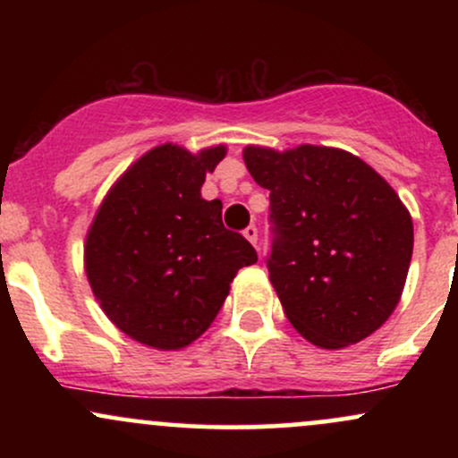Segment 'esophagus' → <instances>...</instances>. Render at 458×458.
Returning a JSON list of instances; mask_svg holds the SVG:
<instances>
[{"label":"esophagus","mask_w":458,"mask_h":458,"mask_svg":"<svg viewBox=\"0 0 458 458\" xmlns=\"http://www.w3.org/2000/svg\"><path fill=\"white\" fill-rule=\"evenodd\" d=\"M243 234L251 245H256V241H259V228H256V225H247V228L243 230Z\"/></svg>","instance_id":"34e87169"}]
</instances>
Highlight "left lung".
<instances>
[{
	"label": "left lung",
	"mask_w": 458,
	"mask_h": 458,
	"mask_svg": "<svg viewBox=\"0 0 458 458\" xmlns=\"http://www.w3.org/2000/svg\"><path fill=\"white\" fill-rule=\"evenodd\" d=\"M243 159L269 189L267 269L286 318L320 349H343L386 323L413 251L411 215L351 152L247 146Z\"/></svg>",
	"instance_id": "8db88e82"
}]
</instances>
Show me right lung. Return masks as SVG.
I'll use <instances>...</instances> for the list:
<instances>
[{
    "instance_id": "obj_1",
    "label": "right lung",
    "mask_w": 458,
    "mask_h": 458,
    "mask_svg": "<svg viewBox=\"0 0 458 458\" xmlns=\"http://www.w3.org/2000/svg\"><path fill=\"white\" fill-rule=\"evenodd\" d=\"M224 146L191 155L146 152L103 199L86 239L92 293L120 331L155 349H182L222 310L241 267L259 260L222 222V202L199 196Z\"/></svg>"
}]
</instances>
